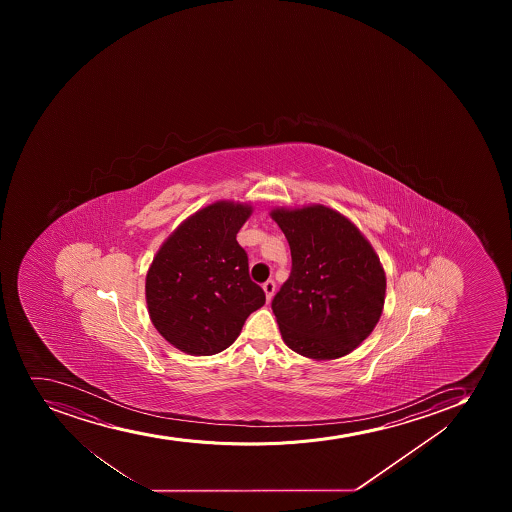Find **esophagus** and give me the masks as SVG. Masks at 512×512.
Returning a JSON list of instances; mask_svg holds the SVG:
<instances>
[{
    "label": "esophagus",
    "instance_id": "esophagus-1",
    "mask_svg": "<svg viewBox=\"0 0 512 512\" xmlns=\"http://www.w3.org/2000/svg\"><path fill=\"white\" fill-rule=\"evenodd\" d=\"M262 289H264L265 297H267V302L272 300L275 294V282L274 280H267L264 285H262Z\"/></svg>",
    "mask_w": 512,
    "mask_h": 512
}]
</instances>
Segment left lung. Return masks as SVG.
I'll return each instance as SVG.
<instances>
[{"label":"left lung","mask_w":512,"mask_h":512,"mask_svg":"<svg viewBox=\"0 0 512 512\" xmlns=\"http://www.w3.org/2000/svg\"><path fill=\"white\" fill-rule=\"evenodd\" d=\"M270 217L292 253L289 280L272 302L282 339L307 359L350 354L384 310L379 255L354 222L320 203L272 208Z\"/></svg>","instance_id":"8db88e82"}]
</instances>
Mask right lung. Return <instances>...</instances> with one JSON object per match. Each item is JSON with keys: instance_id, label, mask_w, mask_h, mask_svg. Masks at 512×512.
Instances as JSON below:
<instances>
[{"instance_id": "add662e5", "label": "right lung", "mask_w": 512, "mask_h": 512, "mask_svg": "<svg viewBox=\"0 0 512 512\" xmlns=\"http://www.w3.org/2000/svg\"><path fill=\"white\" fill-rule=\"evenodd\" d=\"M250 203L218 200L185 218L160 245L145 277L148 315L158 334L188 355H213L235 342L265 304L248 275L237 233Z\"/></svg>"}]
</instances>
